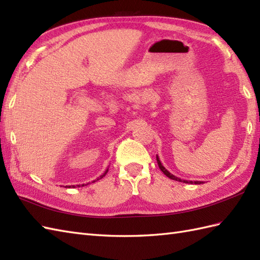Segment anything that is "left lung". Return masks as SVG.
I'll return each instance as SVG.
<instances>
[{
  "label": "left lung",
  "instance_id": "1",
  "mask_svg": "<svg viewBox=\"0 0 260 260\" xmlns=\"http://www.w3.org/2000/svg\"><path fill=\"white\" fill-rule=\"evenodd\" d=\"M156 161H157V164H158V168H159V170L162 171V172L168 176V178H170V179H172V180H175V181H179V182H183V183H191V184H201V183H203L202 181H187V180H182V179H180V178H178V176H175V175H173L172 173H170L169 171L165 169L164 167H163V164L161 163V161H159V158H158V155H156Z\"/></svg>",
  "mask_w": 260,
  "mask_h": 260
}]
</instances>
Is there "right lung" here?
I'll return each instance as SVG.
<instances>
[{
    "mask_svg": "<svg viewBox=\"0 0 260 260\" xmlns=\"http://www.w3.org/2000/svg\"><path fill=\"white\" fill-rule=\"evenodd\" d=\"M107 172H108V169H106V171H105V172H104V173H103V174H102L101 176H99V178H97V180H93L92 182H96V181H98V180H101V179H103V178H104V176L107 174ZM87 184H89V183H87ZM81 185H82V186H84V185H86V184H81ZM67 186H68V187H71V186H73V187H76L75 185H67ZM67 186H66V187H67ZM77 186H80V184H79V185H77Z\"/></svg>",
    "mask_w": 260,
    "mask_h": 260,
    "instance_id": "1",
    "label": "right lung"
}]
</instances>
